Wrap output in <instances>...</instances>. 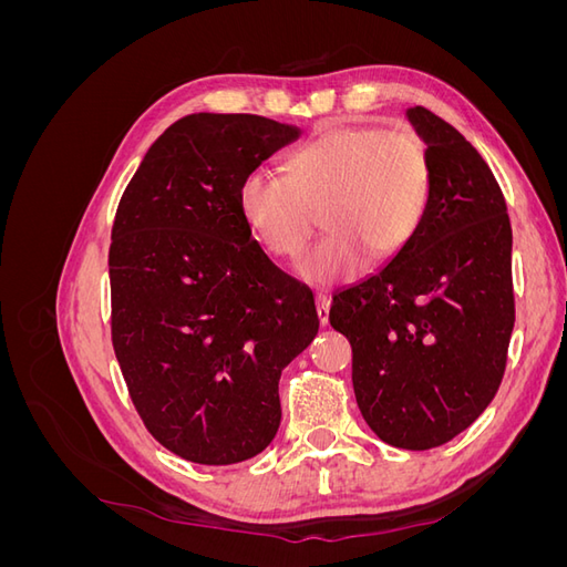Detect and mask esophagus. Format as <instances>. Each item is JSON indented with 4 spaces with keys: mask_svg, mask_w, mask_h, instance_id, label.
<instances>
[{
    "mask_svg": "<svg viewBox=\"0 0 567 567\" xmlns=\"http://www.w3.org/2000/svg\"><path fill=\"white\" fill-rule=\"evenodd\" d=\"M315 302H317V317H319V321L326 326V323H329L331 298H329V296H323V293H319V296L315 298Z\"/></svg>",
    "mask_w": 567,
    "mask_h": 567,
    "instance_id": "34e87169",
    "label": "esophagus"
}]
</instances>
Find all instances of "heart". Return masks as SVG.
<instances>
[{
  "mask_svg": "<svg viewBox=\"0 0 567 567\" xmlns=\"http://www.w3.org/2000/svg\"><path fill=\"white\" fill-rule=\"evenodd\" d=\"M431 158L416 132L331 130L288 158V173L257 167L238 186V208L262 248L296 257L323 210V236L298 262L300 279H354L369 252L392 257L419 234L431 205Z\"/></svg>",
  "mask_w": 567,
  "mask_h": 567,
  "instance_id": "b5f03b06",
  "label": "heart"
}]
</instances>
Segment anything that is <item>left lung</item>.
Segmentation results:
<instances>
[{
	"label": "left lung",
	"mask_w": 567,
	"mask_h": 567,
	"mask_svg": "<svg viewBox=\"0 0 567 567\" xmlns=\"http://www.w3.org/2000/svg\"><path fill=\"white\" fill-rule=\"evenodd\" d=\"M406 120L431 158L425 219L392 260L333 296L329 319L352 346L371 431L421 452L466 431L494 400L516 310L511 221L489 165L427 109H406Z\"/></svg>",
	"instance_id": "obj_1"
}]
</instances>
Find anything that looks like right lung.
<instances>
[{
	"mask_svg": "<svg viewBox=\"0 0 567 567\" xmlns=\"http://www.w3.org/2000/svg\"><path fill=\"white\" fill-rule=\"evenodd\" d=\"M300 127L192 113L151 144L120 198L109 252L113 350L148 433L229 466L281 423V371L319 331L312 290L255 241L238 186Z\"/></svg>",
	"mask_w": 567,
	"mask_h": 567,
	"instance_id": "obj_1",
	"label": "right lung"
}]
</instances>
